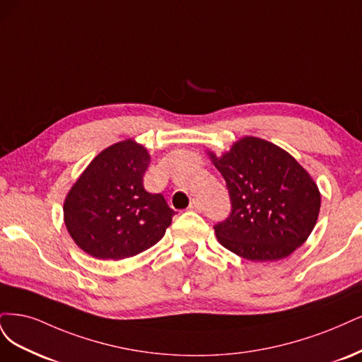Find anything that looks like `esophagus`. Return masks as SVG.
Listing matches in <instances>:
<instances>
[{
	"label": "esophagus",
	"instance_id": "obj_1",
	"mask_svg": "<svg viewBox=\"0 0 362 362\" xmlns=\"http://www.w3.org/2000/svg\"><path fill=\"white\" fill-rule=\"evenodd\" d=\"M189 209H191V211L202 212V211H203V204H202L200 200H192L191 204H189Z\"/></svg>",
	"mask_w": 362,
	"mask_h": 362
}]
</instances>
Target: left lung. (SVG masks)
Returning a JSON list of instances; mask_svg holds the SVG:
<instances>
[{
	"label": "left lung",
	"instance_id": "left-lung-1",
	"mask_svg": "<svg viewBox=\"0 0 362 362\" xmlns=\"http://www.w3.org/2000/svg\"><path fill=\"white\" fill-rule=\"evenodd\" d=\"M206 153L231 198V215L215 226L224 248L251 262H276L308 239L319 218L320 191L288 151L247 135L221 156Z\"/></svg>",
	"mask_w": 362,
	"mask_h": 362
}]
</instances>
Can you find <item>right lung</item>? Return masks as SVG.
Segmentation results:
<instances>
[{"mask_svg":"<svg viewBox=\"0 0 362 362\" xmlns=\"http://www.w3.org/2000/svg\"><path fill=\"white\" fill-rule=\"evenodd\" d=\"M148 164L147 147L127 138L103 148L69 189L64 224L91 257L129 259L164 238L174 211L160 194L144 189Z\"/></svg>","mask_w":362,"mask_h":362,"instance_id":"add662e5","label":"right lung"}]
</instances>
